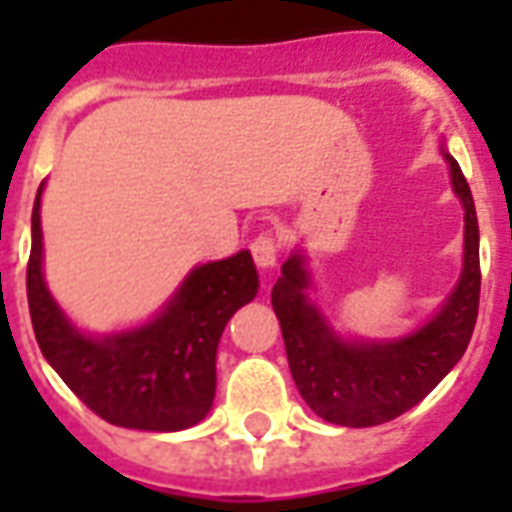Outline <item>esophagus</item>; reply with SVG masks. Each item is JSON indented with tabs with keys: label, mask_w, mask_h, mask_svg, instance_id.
Instances as JSON below:
<instances>
[{
	"label": "esophagus",
	"mask_w": 512,
	"mask_h": 512,
	"mask_svg": "<svg viewBox=\"0 0 512 512\" xmlns=\"http://www.w3.org/2000/svg\"><path fill=\"white\" fill-rule=\"evenodd\" d=\"M252 257H255V263L263 268V271L274 268L279 260L277 241H274L271 235H257L255 241H252Z\"/></svg>",
	"instance_id": "34e87169"
}]
</instances>
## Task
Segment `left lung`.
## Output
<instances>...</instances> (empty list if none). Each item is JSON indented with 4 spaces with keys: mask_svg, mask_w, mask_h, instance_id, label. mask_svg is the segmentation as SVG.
<instances>
[{
    "mask_svg": "<svg viewBox=\"0 0 512 512\" xmlns=\"http://www.w3.org/2000/svg\"><path fill=\"white\" fill-rule=\"evenodd\" d=\"M463 208L461 277L439 310L395 337L343 334L312 299L310 257L293 246L271 290L288 365L304 403L326 422L370 428L400 417L461 362L480 304V230L469 183L447 145H439Z\"/></svg>",
    "mask_w": 512,
    "mask_h": 512,
    "instance_id": "1",
    "label": "left lung"
}]
</instances>
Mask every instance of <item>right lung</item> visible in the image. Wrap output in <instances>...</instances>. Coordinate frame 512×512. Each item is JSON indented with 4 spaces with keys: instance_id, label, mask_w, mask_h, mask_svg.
Wrapping results in <instances>:
<instances>
[{
    "instance_id": "obj_1",
    "label": "right lung",
    "mask_w": 512,
    "mask_h": 512,
    "mask_svg": "<svg viewBox=\"0 0 512 512\" xmlns=\"http://www.w3.org/2000/svg\"><path fill=\"white\" fill-rule=\"evenodd\" d=\"M40 183L32 208L27 299L46 362L76 397L112 425L150 433L194 428L216 397V348L227 321L257 296L249 249L194 266L147 321L95 334L68 318L43 274Z\"/></svg>"
}]
</instances>
